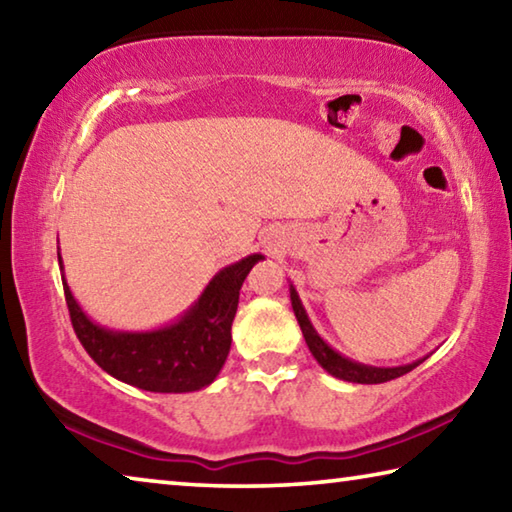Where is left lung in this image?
<instances>
[{
    "label": "left lung",
    "instance_id": "1",
    "mask_svg": "<svg viewBox=\"0 0 512 512\" xmlns=\"http://www.w3.org/2000/svg\"><path fill=\"white\" fill-rule=\"evenodd\" d=\"M289 293H291L293 314H296V318H298V325L302 329V336H305L309 352L314 354V359L320 363V366H323L329 375L336 379L352 381V384H384V381H391V379L406 375V372H411L415 366H420V363L427 359L424 357V359H418L413 363H406V366H395V368H377V366H366V363H359V361L343 357L341 352H336L332 345L320 339V334L316 332L314 325H311V320L307 316L305 307H302L300 296L293 284H289Z\"/></svg>",
    "mask_w": 512,
    "mask_h": 512
}]
</instances>
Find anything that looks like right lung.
Listing matches in <instances>:
<instances>
[{"label":"right lung","instance_id":"right-lung-1","mask_svg":"<svg viewBox=\"0 0 512 512\" xmlns=\"http://www.w3.org/2000/svg\"><path fill=\"white\" fill-rule=\"evenodd\" d=\"M259 259L264 255L255 253L221 268L173 323L146 332H121L94 323L81 309L67 287L58 253L69 318L85 352L108 375L151 393H192L212 384L230 352L239 289Z\"/></svg>","mask_w":512,"mask_h":512}]
</instances>
